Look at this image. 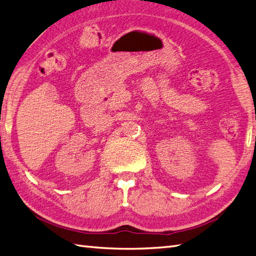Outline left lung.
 <instances>
[{
	"label": "left lung",
	"mask_w": 256,
	"mask_h": 256,
	"mask_svg": "<svg viewBox=\"0 0 256 256\" xmlns=\"http://www.w3.org/2000/svg\"><path fill=\"white\" fill-rule=\"evenodd\" d=\"M255 141H256V140H255Z\"/></svg>",
	"instance_id": "1"
}]
</instances>
